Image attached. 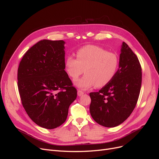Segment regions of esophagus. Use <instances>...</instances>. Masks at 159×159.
<instances>
[{
    "label": "esophagus",
    "instance_id": "obj_1",
    "mask_svg": "<svg viewBox=\"0 0 159 159\" xmlns=\"http://www.w3.org/2000/svg\"><path fill=\"white\" fill-rule=\"evenodd\" d=\"M77 94H78V95H79V97H80V96H82L83 94H84V92H83L82 91L79 89L78 91H77Z\"/></svg>",
    "mask_w": 159,
    "mask_h": 159
}]
</instances>
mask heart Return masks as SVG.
Returning a JSON list of instances; mask_svg holds the SVG:
<instances>
[{
	"label": "heart",
	"instance_id": "1",
	"mask_svg": "<svg viewBox=\"0 0 159 159\" xmlns=\"http://www.w3.org/2000/svg\"><path fill=\"white\" fill-rule=\"evenodd\" d=\"M77 58L68 56L65 61L67 73L73 80L84 72L86 75L75 81V84L82 89L96 86L102 88L114 79L117 73L119 58L116 53L102 48L88 45L76 52Z\"/></svg>",
	"mask_w": 159,
	"mask_h": 159
}]
</instances>
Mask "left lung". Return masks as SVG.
I'll list each match as a JSON object with an SVG mask.
<instances>
[{
    "instance_id": "8db88e82",
    "label": "left lung",
    "mask_w": 159,
    "mask_h": 159,
    "mask_svg": "<svg viewBox=\"0 0 159 159\" xmlns=\"http://www.w3.org/2000/svg\"><path fill=\"white\" fill-rule=\"evenodd\" d=\"M142 84V68L137 55L123 42L119 69L114 79L98 92L89 93L90 114L107 128L117 126L135 109Z\"/></svg>"
}]
</instances>
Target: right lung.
<instances>
[{"label":"right lung","mask_w":159,"mask_h":159,"mask_svg":"<svg viewBox=\"0 0 159 159\" xmlns=\"http://www.w3.org/2000/svg\"><path fill=\"white\" fill-rule=\"evenodd\" d=\"M64 41L42 40L20 62L18 89L22 104L38 126L52 129L66 120L77 89L65 71Z\"/></svg>","instance_id":"1"}]
</instances>
